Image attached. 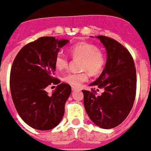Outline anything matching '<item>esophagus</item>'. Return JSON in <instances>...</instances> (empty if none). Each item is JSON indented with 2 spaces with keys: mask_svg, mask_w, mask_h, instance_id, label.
Wrapping results in <instances>:
<instances>
[{
  "mask_svg": "<svg viewBox=\"0 0 151 151\" xmlns=\"http://www.w3.org/2000/svg\"><path fill=\"white\" fill-rule=\"evenodd\" d=\"M78 89H79V88H78V87L74 86H72V90H73V91H75V90H78Z\"/></svg>",
  "mask_w": 151,
  "mask_h": 151,
  "instance_id": "obj_1",
  "label": "esophagus"
}]
</instances>
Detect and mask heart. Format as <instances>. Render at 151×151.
<instances>
[{"instance_id": "b5f03b06", "label": "heart", "mask_w": 151, "mask_h": 151, "mask_svg": "<svg viewBox=\"0 0 151 151\" xmlns=\"http://www.w3.org/2000/svg\"><path fill=\"white\" fill-rule=\"evenodd\" d=\"M69 52L74 59L81 60V70L78 73H68L63 77V81L72 86H78L88 78V72L92 76H97L102 72L105 65L104 54L98 47L87 42H79L69 49ZM54 65L57 70H63L68 65V58L63 53L59 52L54 58Z\"/></svg>"}]
</instances>
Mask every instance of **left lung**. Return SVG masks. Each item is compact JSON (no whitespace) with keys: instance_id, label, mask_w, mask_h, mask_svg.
Masks as SVG:
<instances>
[{"instance_id":"obj_1","label":"left lung","mask_w":151,"mask_h":151,"mask_svg":"<svg viewBox=\"0 0 151 151\" xmlns=\"http://www.w3.org/2000/svg\"><path fill=\"white\" fill-rule=\"evenodd\" d=\"M105 47L107 61L102 74L90 83L91 91L82 90L83 104L90 119L102 129L114 128L126 119L136 95V69L129 52L113 38L97 36ZM104 90L99 96L94 90ZM98 91L99 89H97Z\"/></svg>"}]
</instances>
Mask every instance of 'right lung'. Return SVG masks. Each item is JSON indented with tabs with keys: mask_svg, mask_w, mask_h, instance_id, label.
<instances>
[{
	"mask_svg": "<svg viewBox=\"0 0 151 151\" xmlns=\"http://www.w3.org/2000/svg\"><path fill=\"white\" fill-rule=\"evenodd\" d=\"M68 42L41 37L22 48L12 64L10 89L14 104L22 119L35 129H52L64 116L70 86L60 83L52 94H48L46 88L60 83L54 78V58Z\"/></svg>",
	"mask_w": 151,
	"mask_h": 151,
	"instance_id": "right-lung-1",
	"label": "right lung"
}]
</instances>
